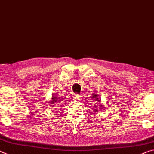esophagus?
Wrapping results in <instances>:
<instances>
[{"instance_id":"obj_1","label":"esophagus","mask_w":154,"mask_h":154,"mask_svg":"<svg viewBox=\"0 0 154 154\" xmlns=\"http://www.w3.org/2000/svg\"><path fill=\"white\" fill-rule=\"evenodd\" d=\"M74 99L75 100H79L80 99H81V97L80 96H79V95H75V96H74Z\"/></svg>"}]
</instances>
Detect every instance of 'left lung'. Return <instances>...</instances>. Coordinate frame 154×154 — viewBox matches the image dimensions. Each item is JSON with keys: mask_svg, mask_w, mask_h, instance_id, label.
Wrapping results in <instances>:
<instances>
[{"mask_svg": "<svg viewBox=\"0 0 154 154\" xmlns=\"http://www.w3.org/2000/svg\"><path fill=\"white\" fill-rule=\"evenodd\" d=\"M92 98L94 99L95 101H97V100H98V102H100V100H98V96H97V95H96V94H94V95L92 96ZM95 106H96V105H95ZM98 107H100V106H98ZM95 112H96V111H95Z\"/></svg>", "mask_w": 154, "mask_h": 154, "instance_id": "8db88e82", "label": "left lung"}]
</instances>
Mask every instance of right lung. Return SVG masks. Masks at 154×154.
I'll list each match as a JSON object with an SVG mask.
<instances>
[{
	"mask_svg": "<svg viewBox=\"0 0 154 154\" xmlns=\"http://www.w3.org/2000/svg\"><path fill=\"white\" fill-rule=\"evenodd\" d=\"M57 101H58V98H55V97H53V98H52V100L51 101V105H53V103H56ZM60 105V104H59Z\"/></svg>",
	"mask_w": 154,
	"mask_h": 154,
	"instance_id": "add662e5",
	"label": "right lung"
}]
</instances>
